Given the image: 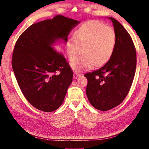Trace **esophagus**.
I'll return each instance as SVG.
<instances>
[{"mask_svg": "<svg viewBox=\"0 0 149 149\" xmlns=\"http://www.w3.org/2000/svg\"><path fill=\"white\" fill-rule=\"evenodd\" d=\"M80 75H81L79 74V73H77V72H74V79H77V78L79 77Z\"/></svg>", "mask_w": 149, "mask_h": 149, "instance_id": "1", "label": "esophagus"}]
</instances>
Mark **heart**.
<instances>
[{"instance_id":"1","label":"heart","mask_w":149,"mask_h":149,"mask_svg":"<svg viewBox=\"0 0 149 149\" xmlns=\"http://www.w3.org/2000/svg\"><path fill=\"white\" fill-rule=\"evenodd\" d=\"M74 39H68L66 49L69 59L75 62L72 68L80 72L91 68L95 64H104L112 57L115 49L116 35L114 29L99 21L84 23L74 34Z\"/></svg>"}]
</instances>
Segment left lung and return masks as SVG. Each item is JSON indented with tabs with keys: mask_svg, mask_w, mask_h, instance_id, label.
Segmentation results:
<instances>
[{
	"mask_svg": "<svg viewBox=\"0 0 149 149\" xmlns=\"http://www.w3.org/2000/svg\"><path fill=\"white\" fill-rule=\"evenodd\" d=\"M112 20L116 35L115 49L107 64L99 70L87 73L86 94L96 109L107 111L122 102L135 76L137 56L132 37L119 22Z\"/></svg>",
	"mask_w": 149,
	"mask_h": 149,
	"instance_id": "8db88e82",
	"label": "left lung"
}]
</instances>
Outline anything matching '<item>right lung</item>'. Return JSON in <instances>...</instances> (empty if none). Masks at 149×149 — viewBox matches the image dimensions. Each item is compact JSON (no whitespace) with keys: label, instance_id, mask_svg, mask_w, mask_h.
I'll return each instance as SVG.
<instances>
[{"label":"right lung","instance_id":"add662e5","mask_svg":"<svg viewBox=\"0 0 149 149\" xmlns=\"http://www.w3.org/2000/svg\"><path fill=\"white\" fill-rule=\"evenodd\" d=\"M79 22L56 15L31 25L17 39L12 64L22 93L33 107L43 112L58 109L72 82L68 62L54 49L59 39L68 35Z\"/></svg>","mask_w":149,"mask_h":149}]
</instances>
